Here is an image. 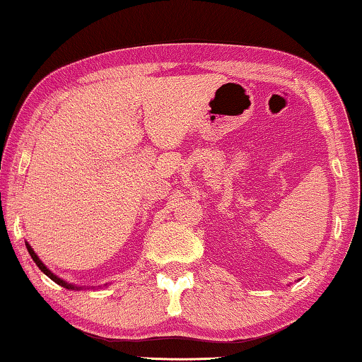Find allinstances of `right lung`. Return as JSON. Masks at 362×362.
<instances>
[{
	"mask_svg": "<svg viewBox=\"0 0 362 362\" xmlns=\"http://www.w3.org/2000/svg\"><path fill=\"white\" fill-rule=\"evenodd\" d=\"M25 247H27V252H29V255L32 257V260L35 262V265L40 268V272H43L47 274L48 278L52 279V281H55L57 284H60V286H63V288H66V289H71V291H78V289H84L86 286H76V284H71V283H68V281H64L63 278H60V276H57L55 273H52L50 269H48L47 267H45V263H43L40 258H39V255H37V253L34 252V249H32V247L29 245V242H25ZM94 288V286H93Z\"/></svg>",
	"mask_w": 362,
	"mask_h": 362,
	"instance_id": "obj_1",
	"label": "right lung"
}]
</instances>
